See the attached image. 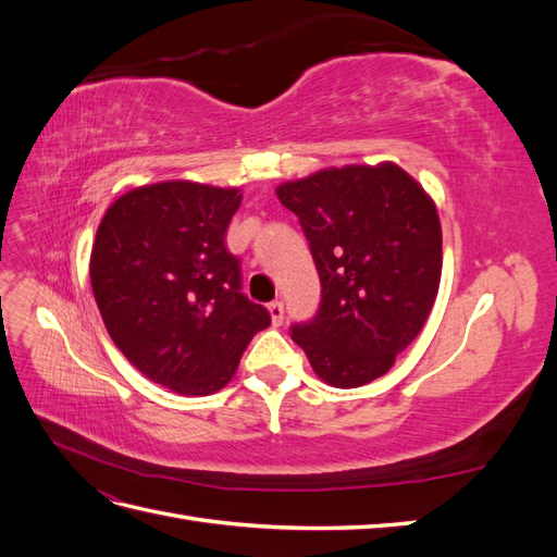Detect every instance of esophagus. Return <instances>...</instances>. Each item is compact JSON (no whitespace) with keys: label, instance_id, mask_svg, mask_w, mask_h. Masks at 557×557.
Listing matches in <instances>:
<instances>
[{"label":"esophagus","instance_id":"34e87169","mask_svg":"<svg viewBox=\"0 0 557 557\" xmlns=\"http://www.w3.org/2000/svg\"><path fill=\"white\" fill-rule=\"evenodd\" d=\"M269 313H272V323L274 325H281L283 323V301L281 299H274L272 305H269Z\"/></svg>","mask_w":557,"mask_h":557}]
</instances>
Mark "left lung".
I'll list each match as a JSON object with an SVG mask.
<instances>
[{"label": "left lung", "instance_id": "1", "mask_svg": "<svg viewBox=\"0 0 557 557\" xmlns=\"http://www.w3.org/2000/svg\"><path fill=\"white\" fill-rule=\"evenodd\" d=\"M309 242L320 305L293 323L313 372L334 387L383 376L423 330L442 278V225L397 164L344 166L276 190Z\"/></svg>", "mask_w": 557, "mask_h": 557}]
</instances>
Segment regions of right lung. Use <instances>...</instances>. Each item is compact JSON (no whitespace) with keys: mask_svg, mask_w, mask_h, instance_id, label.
<instances>
[{"mask_svg":"<svg viewBox=\"0 0 557 557\" xmlns=\"http://www.w3.org/2000/svg\"><path fill=\"white\" fill-rule=\"evenodd\" d=\"M239 190L166 181L115 199L97 230L90 281L113 344L144 376L211 395L272 315L242 293L225 246Z\"/></svg>","mask_w":557,"mask_h":557,"instance_id":"add662e5","label":"right lung"}]
</instances>
